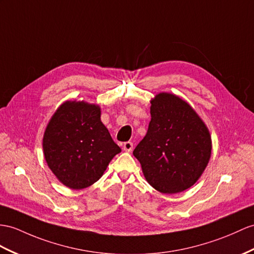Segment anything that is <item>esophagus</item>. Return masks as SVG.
Masks as SVG:
<instances>
[{"label":"esophagus","mask_w":254,"mask_h":254,"mask_svg":"<svg viewBox=\"0 0 254 254\" xmlns=\"http://www.w3.org/2000/svg\"><path fill=\"white\" fill-rule=\"evenodd\" d=\"M123 148H124V151H126V152H131L132 148H133V143L130 141H127V142H125V143H124Z\"/></svg>","instance_id":"34e87169"}]
</instances>
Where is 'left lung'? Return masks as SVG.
Instances as JSON below:
<instances>
[{
	"label": "left lung",
	"mask_w": 254,
	"mask_h": 254,
	"mask_svg": "<svg viewBox=\"0 0 254 254\" xmlns=\"http://www.w3.org/2000/svg\"><path fill=\"white\" fill-rule=\"evenodd\" d=\"M211 137L188 102L160 92L151 100V122L133 150L150 185L164 194L194 185L211 156Z\"/></svg>",
	"instance_id": "obj_1"
}]
</instances>
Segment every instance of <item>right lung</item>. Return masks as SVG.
<instances>
[{"label": "right lung", "mask_w": 254, "mask_h": 254, "mask_svg": "<svg viewBox=\"0 0 254 254\" xmlns=\"http://www.w3.org/2000/svg\"><path fill=\"white\" fill-rule=\"evenodd\" d=\"M100 116L97 104L65 101L45 129L43 151L46 163L58 180L72 190L97 182L122 151Z\"/></svg>", "instance_id": "right-lung-1"}]
</instances>
